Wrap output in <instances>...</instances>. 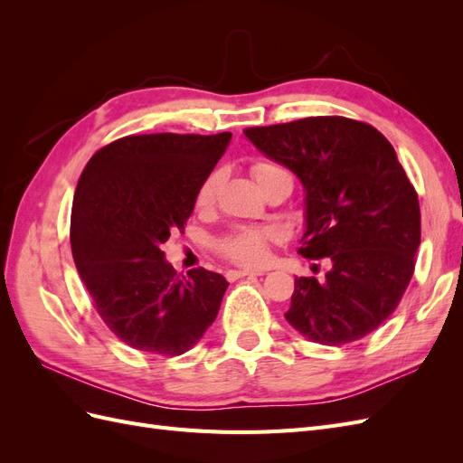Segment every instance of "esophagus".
Segmentation results:
<instances>
[{
  "label": "esophagus",
  "instance_id": "34e87169",
  "mask_svg": "<svg viewBox=\"0 0 463 463\" xmlns=\"http://www.w3.org/2000/svg\"><path fill=\"white\" fill-rule=\"evenodd\" d=\"M228 279L230 282H235V279L245 278V276H260V272H253V270H228Z\"/></svg>",
  "mask_w": 463,
  "mask_h": 463
}]
</instances>
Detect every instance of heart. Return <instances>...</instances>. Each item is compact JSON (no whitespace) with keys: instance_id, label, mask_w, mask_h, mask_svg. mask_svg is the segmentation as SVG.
Masks as SVG:
<instances>
[{"instance_id":"1","label":"heart","mask_w":463,"mask_h":463,"mask_svg":"<svg viewBox=\"0 0 463 463\" xmlns=\"http://www.w3.org/2000/svg\"><path fill=\"white\" fill-rule=\"evenodd\" d=\"M278 172H284V170H279L278 165L264 164V162L253 165V175L257 179V184H262L264 179H269L270 175H274ZM220 181H222L220 172L210 174L204 179V184L201 185V189L197 193V204L201 208H208L214 204ZM270 240H272L270 232L245 228V230H237V232L223 237V240L218 243V250L226 259L241 264V266H257V264L264 262L266 255H269Z\"/></svg>"}]
</instances>
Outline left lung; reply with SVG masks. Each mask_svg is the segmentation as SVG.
Returning a JSON list of instances; mask_svg holds the SVG:
<instances>
[{"mask_svg": "<svg viewBox=\"0 0 463 463\" xmlns=\"http://www.w3.org/2000/svg\"><path fill=\"white\" fill-rule=\"evenodd\" d=\"M305 191L299 253L328 257L325 279L296 278L286 320L305 338L344 345L394 313L415 269L421 214L396 150L367 123L305 118L243 131Z\"/></svg>", "mask_w": 463, "mask_h": 463, "instance_id": "obj_1", "label": "left lung"}]
</instances>
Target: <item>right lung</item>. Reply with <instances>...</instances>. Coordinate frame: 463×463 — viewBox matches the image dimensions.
Returning a JSON list of instances; mask_svg holds the SVG:
<instances>
[{
	"label": "right lung",
	"mask_w": 463,
	"mask_h": 463,
	"mask_svg": "<svg viewBox=\"0 0 463 463\" xmlns=\"http://www.w3.org/2000/svg\"><path fill=\"white\" fill-rule=\"evenodd\" d=\"M218 135H131L89 160L71 210V250L98 315L121 342L181 355L213 325L228 279L177 276L162 243L184 232L197 193L230 145Z\"/></svg>",
	"instance_id": "add662e5"
}]
</instances>
